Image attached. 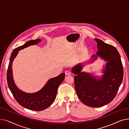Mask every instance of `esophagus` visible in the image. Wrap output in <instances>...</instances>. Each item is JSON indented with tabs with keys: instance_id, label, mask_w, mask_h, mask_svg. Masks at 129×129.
Returning <instances> with one entry per match:
<instances>
[{
	"instance_id": "34e87169",
	"label": "esophagus",
	"mask_w": 129,
	"mask_h": 129,
	"mask_svg": "<svg viewBox=\"0 0 129 129\" xmlns=\"http://www.w3.org/2000/svg\"><path fill=\"white\" fill-rule=\"evenodd\" d=\"M65 74L66 75H70L71 74V73L69 71H66L65 72Z\"/></svg>"
}]
</instances>
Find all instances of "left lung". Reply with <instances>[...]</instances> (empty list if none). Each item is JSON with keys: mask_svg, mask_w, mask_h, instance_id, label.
Returning a JSON list of instances; mask_svg holds the SVG:
<instances>
[{"mask_svg": "<svg viewBox=\"0 0 129 129\" xmlns=\"http://www.w3.org/2000/svg\"><path fill=\"white\" fill-rule=\"evenodd\" d=\"M97 43V55L107 61L104 74L97 79L90 74L81 72L83 65L79 64L72 69L75 74L74 84L77 96L87 106L97 108L110 103L115 98L123 77V69L120 54L114 46L102 40L94 39Z\"/></svg>", "mask_w": 129, "mask_h": 129, "instance_id": "left-lung-1", "label": "left lung"}]
</instances>
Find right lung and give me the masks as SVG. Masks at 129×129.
Returning <instances> with one entry per match:
<instances>
[{
    "label": "right lung",
    "instance_id": "1",
    "mask_svg": "<svg viewBox=\"0 0 129 129\" xmlns=\"http://www.w3.org/2000/svg\"><path fill=\"white\" fill-rule=\"evenodd\" d=\"M41 41L40 39L31 40L23 45L17 47L12 51L10 58L7 73V80L9 88L17 102L24 108L34 111H42L50 106L55 100L58 86L63 82L65 73L50 79L40 91L28 93L19 90L16 86L12 77V63L18 52L25 47L36 44Z\"/></svg>",
    "mask_w": 129,
    "mask_h": 129
}]
</instances>
